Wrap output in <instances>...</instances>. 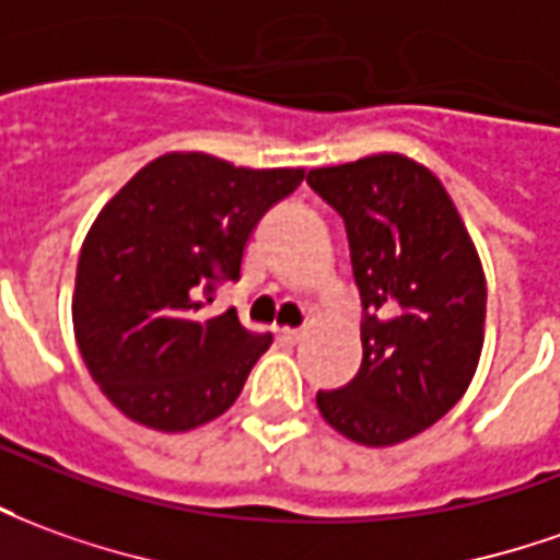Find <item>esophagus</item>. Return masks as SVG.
<instances>
[{"label": "esophagus", "instance_id": "esophagus-1", "mask_svg": "<svg viewBox=\"0 0 560 560\" xmlns=\"http://www.w3.org/2000/svg\"><path fill=\"white\" fill-rule=\"evenodd\" d=\"M277 338H280L287 347L299 345V341H302V329H280L277 331Z\"/></svg>", "mask_w": 560, "mask_h": 560}]
</instances>
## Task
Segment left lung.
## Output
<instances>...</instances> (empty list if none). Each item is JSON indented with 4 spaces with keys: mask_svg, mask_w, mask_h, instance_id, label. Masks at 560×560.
Listing matches in <instances>:
<instances>
[{
    "mask_svg": "<svg viewBox=\"0 0 560 560\" xmlns=\"http://www.w3.org/2000/svg\"><path fill=\"white\" fill-rule=\"evenodd\" d=\"M307 183L345 219L365 311L360 375L319 390V415L357 445H399L445 418L479 369L481 258L445 185L415 158L317 167Z\"/></svg>",
    "mask_w": 560,
    "mask_h": 560,
    "instance_id": "8db88e82",
    "label": "left lung"
}]
</instances>
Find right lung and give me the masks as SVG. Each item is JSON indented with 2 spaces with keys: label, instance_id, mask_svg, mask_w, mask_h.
Wrapping results in <instances>:
<instances>
[{
  "label": "right lung",
  "instance_id": "add662e5",
  "mask_svg": "<svg viewBox=\"0 0 560 560\" xmlns=\"http://www.w3.org/2000/svg\"><path fill=\"white\" fill-rule=\"evenodd\" d=\"M304 179L203 152L149 161L81 243L72 326L81 360L125 418L185 433L229 411L271 347L231 307L207 317L219 280H241L258 219Z\"/></svg>",
  "mask_w": 560,
  "mask_h": 560
}]
</instances>
